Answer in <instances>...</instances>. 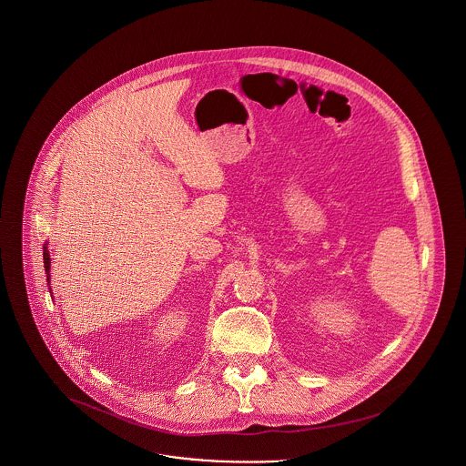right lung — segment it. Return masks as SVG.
<instances>
[{
  "label": "right lung",
  "instance_id": "add662e5",
  "mask_svg": "<svg viewBox=\"0 0 466 466\" xmlns=\"http://www.w3.org/2000/svg\"><path fill=\"white\" fill-rule=\"evenodd\" d=\"M44 265H46V271H47V280H49L50 256L49 250H47V244L44 247Z\"/></svg>",
  "mask_w": 466,
  "mask_h": 466
}]
</instances>
